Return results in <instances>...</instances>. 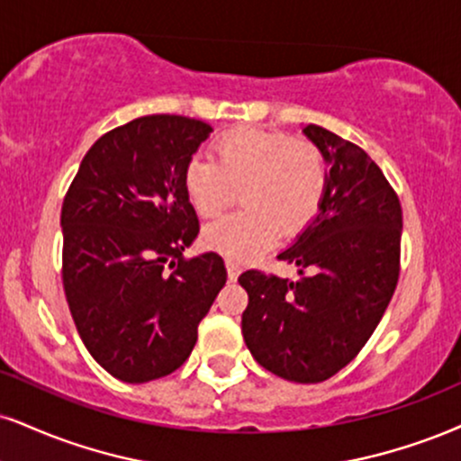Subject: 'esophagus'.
Returning a JSON list of instances; mask_svg holds the SVG:
<instances>
[{"mask_svg":"<svg viewBox=\"0 0 461 461\" xmlns=\"http://www.w3.org/2000/svg\"><path fill=\"white\" fill-rule=\"evenodd\" d=\"M227 276H230V281H236L238 275H240V264L234 262V259H227Z\"/></svg>","mask_w":461,"mask_h":461,"instance_id":"esophagus-1","label":"esophagus"}]
</instances>
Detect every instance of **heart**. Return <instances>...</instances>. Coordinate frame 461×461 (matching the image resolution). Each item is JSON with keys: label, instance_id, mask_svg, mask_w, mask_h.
<instances>
[{"label": "heart", "instance_id": "1", "mask_svg": "<svg viewBox=\"0 0 461 461\" xmlns=\"http://www.w3.org/2000/svg\"><path fill=\"white\" fill-rule=\"evenodd\" d=\"M214 160L195 157L185 169V193L199 216L221 214L242 193L245 208L210 223L203 245L247 262L315 219L329 186L324 154L307 140L242 126L219 137Z\"/></svg>", "mask_w": 461, "mask_h": 461}]
</instances>
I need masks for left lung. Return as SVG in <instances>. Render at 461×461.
Wrapping results in <instances>:
<instances>
[{"mask_svg":"<svg viewBox=\"0 0 461 461\" xmlns=\"http://www.w3.org/2000/svg\"><path fill=\"white\" fill-rule=\"evenodd\" d=\"M303 132L329 163V186L315 219L276 255L301 279L247 270L238 284L249 294L242 335L253 358L279 378L315 384L363 350L389 307L402 203L363 148L315 124Z\"/></svg>","mask_w":461,"mask_h":461,"instance_id":"obj_1","label":"left lung"}]
</instances>
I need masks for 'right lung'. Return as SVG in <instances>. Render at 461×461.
Instances as JSON below:
<instances>
[{
	"label": "right lung",
	"mask_w": 461,
	"mask_h": 461,
	"mask_svg": "<svg viewBox=\"0 0 461 461\" xmlns=\"http://www.w3.org/2000/svg\"><path fill=\"white\" fill-rule=\"evenodd\" d=\"M212 126L143 115L104 132L62 206V279L87 352L141 384L191 357L197 326L227 281L223 258L182 251L199 234L185 169Z\"/></svg>",
	"instance_id": "add662e5"
}]
</instances>
